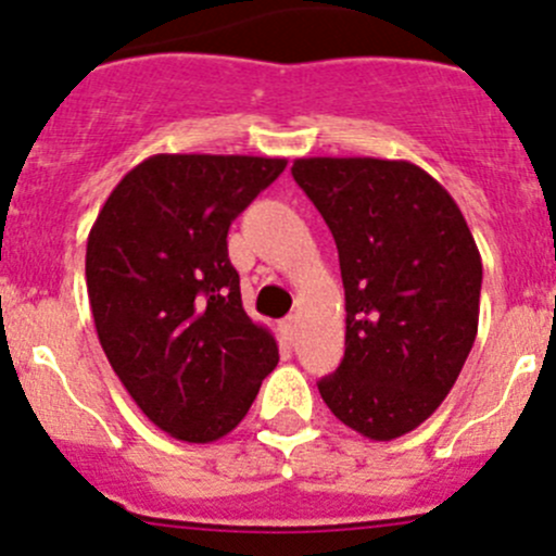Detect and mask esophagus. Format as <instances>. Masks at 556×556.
Instances as JSON below:
<instances>
[{
	"instance_id": "1",
	"label": "esophagus",
	"mask_w": 556,
	"mask_h": 556,
	"mask_svg": "<svg viewBox=\"0 0 556 556\" xmlns=\"http://www.w3.org/2000/svg\"><path fill=\"white\" fill-rule=\"evenodd\" d=\"M282 333H285V339L293 341L295 333H299V317H293V314H290V317H285L282 319Z\"/></svg>"
}]
</instances>
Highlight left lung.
I'll use <instances>...</instances> for the list:
<instances>
[{
	"mask_svg": "<svg viewBox=\"0 0 556 556\" xmlns=\"http://www.w3.org/2000/svg\"><path fill=\"white\" fill-rule=\"evenodd\" d=\"M336 239L346 350L319 395L371 441L412 433L457 382L479 330L481 255L439 179L408 161L295 159Z\"/></svg>",
	"mask_w": 556,
	"mask_h": 556,
	"instance_id": "8db88e82",
	"label": "left lung"
}]
</instances>
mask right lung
<instances>
[{
  "mask_svg": "<svg viewBox=\"0 0 556 556\" xmlns=\"http://www.w3.org/2000/svg\"><path fill=\"white\" fill-rule=\"evenodd\" d=\"M285 166L266 155H150L88 233V299L106 361L172 439L231 433L279 363L271 330L247 317L226 239Z\"/></svg>",
  "mask_w": 556,
  "mask_h": 556,
  "instance_id": "obj_1",
  "label": "right lung"
}]
</instances>
